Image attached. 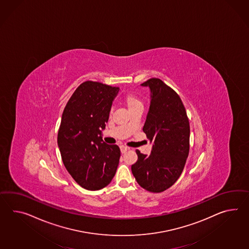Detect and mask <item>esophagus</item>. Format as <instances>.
Instances as JSON below:
<instances>
[{
	"mask_svg": "<svg viewBox=\"0 0 249 249\" xmlns=\"http://www.w3.org/2000/svg\"><path fill=\"white\" fill-rule=\"evenodd\" d=\"M128 149H129V148H128L127 146H121V151H122V154L126 153V152H127Z\"/></svg>",
	"mask_w": 249,
	"mask_h": 249,
	"instance_id": "1",
	"label": "esophagus"
}]
</instances>
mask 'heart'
<instances>
[{"instance_id": "obj_1", "label": "heart", "mask_w": 249, "mask_h": 249, "mask_svg": "<svg viewBox=\"0 0 249 249\" xmlns=\"http://www.w3.org/2000/svg\"><path fill=\"white\" fill-rule=\"evenodd\" d=\"M122 101L126 104V106L130 111H133L134 109H138L140 107H143V103L141 102V100L133 92H128L127 94H125L122 97Z\"/></svg>"}]
</instances>
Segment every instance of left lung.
<instances>
[{
  "mask_svg": "<svg viewBox=\"0 0 249 249\" xmlns=\"http://www.w3.org/2000/svg\"><path fill=\"white\" fill-rule=\"evenodd\" d=\"M141 85L151 91L143 131L153 146L149 156L136 150L138 161L131 171L142 188L161 193L182 174L190 149V124L181 98L162 80L151 78Z\"/></svg>",
  "mask_w": 249,
  "mask_h": 249,
  "instance_id": "obj_1",
  "label": "left lung"
}]
</instances>
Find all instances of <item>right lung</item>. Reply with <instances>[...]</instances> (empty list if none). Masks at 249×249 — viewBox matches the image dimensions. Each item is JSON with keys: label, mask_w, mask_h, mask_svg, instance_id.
Listing matches in <instances>:
<instances>
[{"label": "right lung", "mask_w": 249, "mask_h": 249, "mask_svg": "<svg viewBox=\"0 0 249 249\" xmlns=\"http://www.w3.org/2000/svg\"><path fill=\"white\" fill-rule=\"evenodd\" d=\"M119 90L86 81L76 88L62 114L57 134L61 158L73 180L89 191L107 186L119 165L120 147L102 138Z\"/></svg>", "instance_id": "right-lung-1"}]
</instances>
